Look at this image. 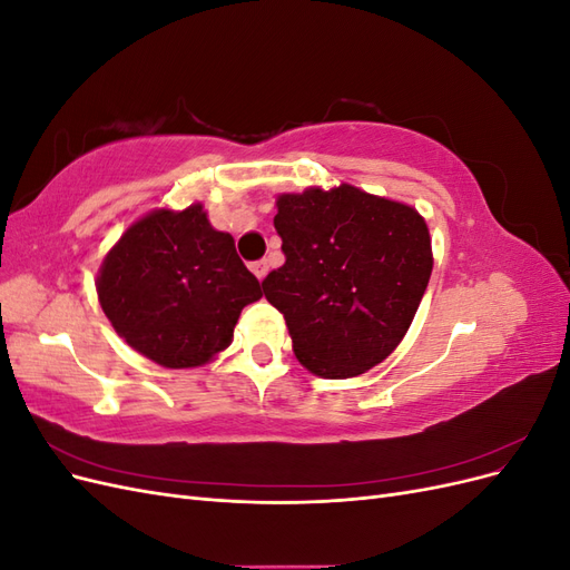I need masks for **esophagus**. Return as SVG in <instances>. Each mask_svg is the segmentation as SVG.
Here are the masks:
<instances>
[{
	"label": "esophagus",
	"mask_w": 570,
	"mask_h": 570,
	"mask_svg": "<svg viewBox=\"0 0 570 570\" xmlns=\"http://www.w3.org/2000/svg\"><path fill=\"white\" fill-rule=\"evenodd\" d=\"M252 273L256 275L258 281H264L266 273H268V262H266V258H258V262H254L252 264Z\"/></svg>",
	"instance_id": "1"
}]
</instances>
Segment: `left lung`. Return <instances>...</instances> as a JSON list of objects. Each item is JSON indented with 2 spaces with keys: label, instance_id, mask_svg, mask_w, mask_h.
<instances>
[{
  "label": "left lung",
  "instance_id": "1",
  "mask_svg": "<svg viewBox=\"0 0 570 570\" xmlns=\"http://www.w3.org/2000/svg\"><path fill=\"white\" fill-rule=\"evenodd\" d=\"M275 206L285 264L262 285L295 356L321 377L366 373L402 342L433 273L423 216L347 183Z\"/></svg>",
  "mask_w": 570,
  "mask_h": 570
}]
</instances>
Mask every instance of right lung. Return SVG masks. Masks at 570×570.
Segmentation results:
<instances>
[{
  "label": "right lung",
  "mask_w": 570,
  "mask_h": 570,
  "mask_svg": "<svg viewBox=\"0 0 570 570\" xmlns=\"http://www.w3.org/2000/svg\"><path fill=\"white\" fill-rule=\"evenodd\" d=\"M97 295L135 352L166 368H195L228 347L243 308L264 292L233 235L212 228L193 204L135 220L101 262Z\"/></svg>",
  "instance_id": "1"
}]
</instances>
